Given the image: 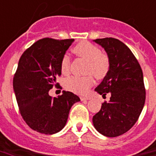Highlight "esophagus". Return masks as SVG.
Listing matches in <instances>:
<instances>
[{
  "mask_svg": "<svg viewBox=\"0 0 156 156\" xmlns=\"http://www.w3.org/2000/svg\"><path fill=\"white\" fill-rule=\"evenodd\" d=\"M81 101H88V100H90V97H81L80 98Z\"/></svg>",
  "mask_w": 156,
  "mask_h": 156,
  "instance_id": "obj_1",
  "label": "esophagus"
}]
</instances>
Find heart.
<instances>
[{
	"mask_svg": "<svg viewBox=\"0 0 156 156\" xmlns=\"http://www.w3.org/2000/svg\"><path fill=\"white\" fill-rule=\"evenodd\" d=\"M74 51L78 55L86 58L89 60L87 68V73H92L97 78H104L110 69V61L108 57L101 53V50L98 46L87 41L81 42L76 45ZM71 57L68 53L62 56L60 62L61 72L68 74L70 72ZM94 83L93 76L88 74L86 76H71L65 80V86L66 89L76 94L83 95L88 91V89Z\"/></svg>",
	"mask_w": 156,
	"mask_h": 156,
	"instance_id": "b5f03b06",
	"label": "heart"
}]
</instances>
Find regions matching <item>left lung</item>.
Listing matches in <instances>:
<instances>
[{
	"mask_svg": "<svg viewBox=\"0 0 156 156\" xmlns=\"http://www.w3.org/2000/svg\"><path fill=\"white\" fill-rule=\"evenodd\" d=\"M105 51L110 61L106 75L95 91L105 97L110 93L92 123L100 133L109 137L120 136L135 124L146 100L143 73L131 50L113 37L93 40Z\"/></svg>",
	"mask_w": 156,
	"mask_h": 156,
	"instance_id": "obj_1",
	"label": "left lung"
}]
</instances>
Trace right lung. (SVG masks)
Segmentation results:
<instances>
[{"mask_svg":"<svg viewBox=\"0 0 156 156\" xmlns=\"http://www.w3.org/2000/svg\"><path fill=\"white\" fill-rule=\"evenodd\" d=\"M74 39L43 38L36 41L21 55L13 80L20 114L32 129L43 134H55L67 123L71 107L80 98L63 91L52 98L49 91L61 75L62 56Z\"/></svg>","mask_w":156,"mask_h":156,"instance_id":"right-lung-1","label":"right lung"}]
</instances>
